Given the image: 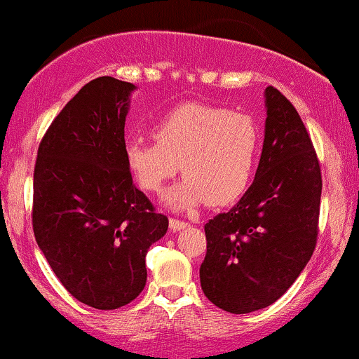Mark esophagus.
Instances as JSON below:
<instances>
[{"label": "esophagus", "mask_w": 359, "mask_h": 359, "mask_svg": "<svg viewBox=\"0 0 359 359\" xmlns=\"http://www.w3.org/2000/svg\"><path fill=\"white\" fill-rule=\"evenodd\" d=\"M168 224H170V229H172V231H182V229H185V227L189 226L187 222L179 221V219H174V217H172L170 221H168Z\"/></svg>", "instance_id": "esophagus-1"}]
</instances>
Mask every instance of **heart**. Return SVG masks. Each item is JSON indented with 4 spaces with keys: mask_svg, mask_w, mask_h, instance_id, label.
Returning <instances> with one entry per match:
<instances>
[{
    "mask_svg": "<svg viewBox=\"0 0 359 359\" xmlns=\"http://www.w3.org/2000/svg\"><path fill=\"white\" fill-rule=\"evenodd\" d=\"M154 140L132 138L125 145L127 165L147 192H161L177 172L184 182L167 204L192 209L234 204L248 194L261 152V128L243 111L204 103H185L152 123Z\"/></svg>",
    "mask_w": 359,
    "mask_h": 359,
    "instance_id": "b5f03b06",
    "label": "heart"
}]
</instances>
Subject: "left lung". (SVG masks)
Returning <instances> with one entry per match:
<instances>
[{
    "instance_id": "left-lung-1",
    "label": "left lung",
    "mask_w": 359,
    "mask_h": 359,
    "mask_svg": "<svg viewBox=\"0 0 359 359\" xmlns=\"http://www.w3.org/2000/svg\"><path fill=\"white\" fill-rule=\"evenodd\" d=\"M266 135L256 179L229 212L204 226L201 286L227 313L276 303L308 264L318 241L321 165L294 105L266 88Z\"/></svg>"
}]
</instances>
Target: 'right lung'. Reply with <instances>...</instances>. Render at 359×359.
I'll list each match as a JSON object with an SVG mask.
<instances>
[{"label": "right lung", "mask_w": 359, "mask_h": 359, "mask_svg": "<svg viewBox=\"0 0 359 359\" xmlns=\"http://www.w3.org/2000/svg\"><path fill=\"white\" fill-rule=\"evenodd\" d=\"M135 85L88 81L43 135L33 174V232L60 283L80 303L118 309L147 283L145 256L167 232L133 185L125 116Z\"/></svg>", "instance_id": "1"}]
</instances>
